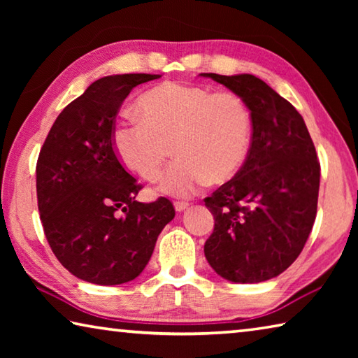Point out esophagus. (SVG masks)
Segmentation results:
<instances>
[{"label": "esophagus", "mask_w": 358, "mask_h": 358, "mask_svg": "<svg viewBox=\"0 0 358 358\" xmlns=\"http://www.w3.org/2000/svg\"><path fill=\"white\" fill-rule=\"evenodd\" d=\"M173 207H175V210L178 211V213H181V211H185L187 207H189V203L183 202V201H177V202L173 203Z\"/></svg>", "instance_id": "obj_1"}]
</instances>
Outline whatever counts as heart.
I'll list each match as a JSON object with an SVG mask.
<instances>
[{
  "label": "heart",
  "mask_w": 358,
  "mask_h": 358,
  "mask_svg": "<svg viewBox=\"0 0 358 358\" xmlns=\"http://www.w3.org/2000/svg\"><path fill=\"white\" fill-rule=\"evenodd\" d=\"M137 112L141 118H121L113 126V150L128 171L156 181L172 145L177 157L159 185L169 196L189 197L208 180L227 181L250 153L251 112L232 92L164 82L138 98Z\"/></svg>",
  "instance_id": "heart-1"
}]
</instances>
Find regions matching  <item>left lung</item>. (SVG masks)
I'll return each instance as SVG.
<instances>
[{
	"label": "left lung",
	"instance_id": "8db88e82",
	"mask_svg": "<svg viewBox=\"0 0 358 358\" xmlns=\"http://www.w3.org/2000/svg\"><path fill=\"white\" fill-rule=\"evenodd\" d=\"M201 76L238 94L252 120L245 164L205 199L215 217L205 257L227 281L271 280L300 256L316 220V148L295 107L256 76Z\"/></svg>",
	"mask_w": 358,
	"mask_h": 358
}]
</instances>
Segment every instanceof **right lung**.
Returning <instances> with one entry per match:
<instances>
[{
	"label": "right lung",
	"instance_id": "obj_1",
	"mask_svg": "<svg viewBox=\"0 0 358 358\" xmlns=\"http://www.w3.org/2000/svg\"><path fill=\"white\" fill-rule=\"evenodd\" d=\"M156 74L107 76L63 108L42 145L36 191L53 254L78 280L117 286L142 273L157 235L175 216L159 197L142 203V185L121 166L112 145L115 120L137 85Z\"/></svg>",
	"mask_w": 358,
	"mask_h": 358
}]
</instances>
